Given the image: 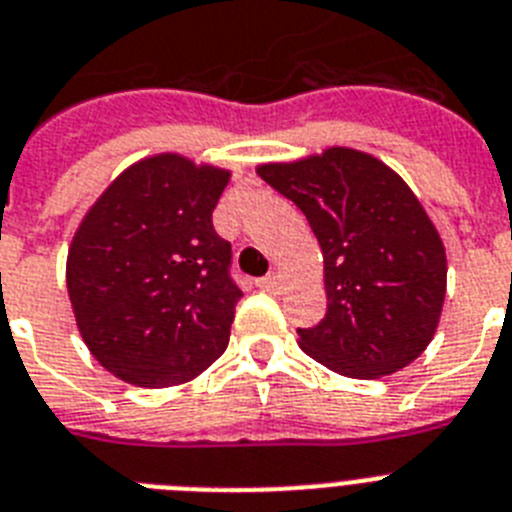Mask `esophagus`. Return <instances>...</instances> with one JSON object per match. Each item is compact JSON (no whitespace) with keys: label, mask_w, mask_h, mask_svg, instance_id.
I'll use <instances>...</instances> for the list:
<instances>
[{"label":"esophagus","mask_w":512,"mask_h":512,"mask_svg":"<svg viewBox=\"0 0 512 512\" xmlns=\"http://www.w3.org/2000/svg\"><path fill=\"white\" fill-rule=\"evenodd\" d=\"M257 286H260L263 291H278L281 289V281H278L276 273H270V276L260 278V281H257Z\"/></svg>","instance_id":"34e87169"}]
</instances>
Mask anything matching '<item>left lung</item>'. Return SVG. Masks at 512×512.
<instances>
[{
	"label": "left lung",
	"mask_w": 512,
	"mask_h": 512,
	"mask_svg": "<svg viewBox=\"0 0 512 512\" xmlns=\"http://www.w3.org/2000/svg\"><path fill=\"white\" fill-rule=\"evenodd\" d=\"M257 174L302 210L322 247L328 312L296 330L304 354L354 380L414 362L440 322L448 263L401 176L351 148L268 163Z\"/></svg>",
	"instance_id": "left-lung-1"
}]
</instances>
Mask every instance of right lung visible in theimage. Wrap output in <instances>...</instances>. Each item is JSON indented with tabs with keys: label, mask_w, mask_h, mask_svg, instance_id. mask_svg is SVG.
I'll return each instance as SVG.
<instances>
[{
	"label": "right lung",
	"mask_w": 512,
	"mask_h": 512,
	"mask_svg": "<svg viewBox=\"0 0 512 512\" xmlns=\"http://www.w3.org/2000/svg\"><path fill=\"white\" fill-rule=\"evenodd\" d=\"M229 171L174 153L119 174L67 255V291L90 354L119 380L169 388L229 346L242 289L213 229Z\"/></svg>",
	"instance_id": "right-lung-1"
}]
</instances>
